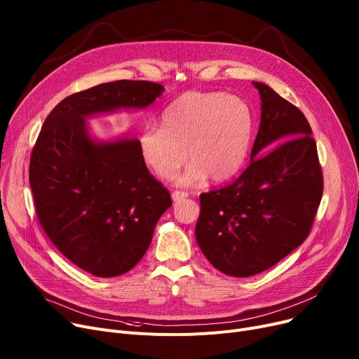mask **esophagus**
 <instances>
[{
  "mask_svg": "<svg viewBox=\"0 0 359 359\" xmlns=\"http://www.w3.org/2000/svg\"><path fill=\"white\" fill-rule=\"evenodd\" d=\"M187 196H189V194L183 192V191H175V192L172 194V198H173L175 202H179V201H182V199H184V198H187Z\"/></svg>",
  "mask_w": 359,
  "mask_h": 359,
  "instance_id": "1",
  "label": "esophagus"
}]
</instances>
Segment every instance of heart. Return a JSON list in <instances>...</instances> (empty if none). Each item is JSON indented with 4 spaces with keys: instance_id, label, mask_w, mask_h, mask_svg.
<instances>
[{
    "instance_id": "b5f03b06",
    "label": "heart",
    "mask_w": 359,
    "mask_h": 359,
    "mask_svg": "<svg viewBox=\"0 0 359 359\" xmlns=\"http://www.w3.org/2000/svg\"><path fill=\"white\" fill-rule=\"evenodd\" d=\"M252 115L248 104L219 91L182 94L161 115V126L142 129L138 145L145 165L157 177L172 180L192 161L180 184L233 177L248 156Z\"/></svg>"
}]
</instances>
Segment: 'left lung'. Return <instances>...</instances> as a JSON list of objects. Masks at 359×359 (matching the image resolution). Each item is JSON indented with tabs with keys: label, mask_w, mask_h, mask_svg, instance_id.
<instances>
[{
	"label": "left lung",
	"mask_w": 359,
	"mask_h": 359,
	"mask_svg": "<svg viewBox=\"0 0 359 359\" xmlns=\"http://www.w3.org/2000/svg\"><path fill=\"white\" fill-rule=\"evenodd\" d=\"M250 163L230 184L202 194L195 236L218 271L248 278L272 268L309 237L323 172L304 113L269 86Z\"/></svg>",
	"instance_id": "8db88e82"
}]
</instances>
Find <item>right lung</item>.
Listing matches in <instances>:
<instances>
[{"mask_svg": "<svg viewBox=\"0 0 359 359\" xmlns=\"http://www.w3.org/2000/svg\"><path fill=\"white\" fill-rule=\"evenodd\" d=\"M163 90L119 80L74 93L52 109L32 149L29 182L41 227L68 260L94 276H118L137 265L172 196L148 172L138 140L94 142L86 118L147 107Z\"/></svg>", "mask_w": 359, "mask_h": 359, "instance_id": "add662e5", "label": "right lung"}]
</instances>
